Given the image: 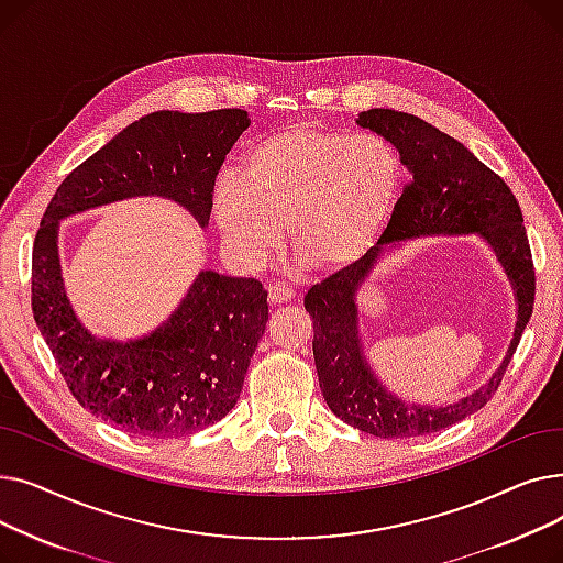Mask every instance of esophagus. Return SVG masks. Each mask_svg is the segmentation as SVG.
<instances>
[{"mask_svg": "<svg viewBox=\"0 0 563 563\" xmlns=\"http://www.w3.org/2000/svg\"><path fill=\"white\" fill-rule=\"evenodd\" d=\"M266 291H269V303L272 306H283V303H289L294 299V289L283 285V283H272Z\"/></svg>", "mask_w": 563, "mask_h": 563, "instance_id": "obj_1", "label": "esophagus"}]
</instances>
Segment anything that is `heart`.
Instances as JSON below:
<instances>
[{
    "label": "heart",
    "mask_w": 563,
    "mask_h": 563,
    "mask_svg": "<svg viewBox=\"0 0 563 563\" xmlns=\"http://www.w3.org/2000/svg\"><path fill=\"white\" fill-rule=\"evenodd\" d=\"M401 189V162L376 134L289 125L249 147L240 175H223L212 212L232 260L257 269L280 244L321 269H344L386 230Z\"/></svg>",
    "instance_id": "obj_1"
}]
</instances>
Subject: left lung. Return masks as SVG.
I'll return each mask as SVG.
<instances>
[{
    "mask_svg": "<svg viewBox=\"0 0 563 563\" xmlns=\"http://www.w3.org/2000/svg\"><path fill=\"white\" fill-rule=\"evenodd\" d=\"M356 123L393 143L410 173L393 219L374 249L356 264L306 294L312 317V353L319 388L335 416L378 438H412L448 429L479 410L497 390L534 308V264L516 196L463 143L422 118L395 111H361ZM433 233H477L494 249L517 297V329L506 361L479 390L445 407L399 400L377 380L360 340L355 297L379 257L401 241Z\"/></svg>",
    "mask_w": 563,
    "mask_h": 563,
    "instance_id": "1",
    "label": "left lung"
}]
</instances>
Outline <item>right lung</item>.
I'll use <instances>...</instances> for the list:
<instances>
[{"instance_id":"obj_1","label":"right lung","mask_w":563,"mask_h":563,"mask_svg":"<svg viewBox=\"0 0 563 563\" xmlns=\"http://www.w3.org/2000/svg\"><path fill=\"white\" fill-rule=\"evenodd\" d=\"M249 125L242 109L147 113L52 196L34 242L32 310L73 397L96 418L151 438L187 435L223 420L240 399L269 306L260 280L202 269L159 329L128 342L98 338L66 294L58 225L93 207L159 196L205 228L217 173Z\"/></svg>"}]
</instances>
